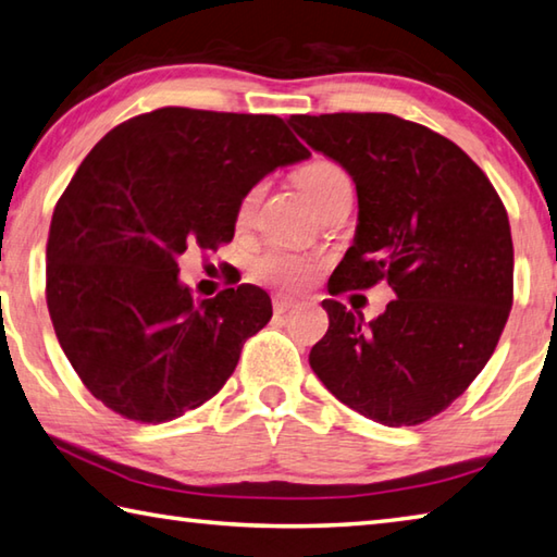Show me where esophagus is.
Masks as SVG:
<instances>
[{"instance_id":"obj_1","label":"esophagus","mask_w":557,"mask_h":557,"mask_svg":"<svg viewBox=\"0 0 557 557\" xmlns=\"http://www.w3.org/2000/svg\"><path fill=\"white\" fill-rule=\"evenodd\" d=\"M297 301L289 299V297H275V301H272V309H275L277 317H282V313H287L289 309H295Z\"/></svg>"}]
</instances>
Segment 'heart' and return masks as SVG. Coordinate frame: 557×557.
Masks as SVG:
<instances>
[{
  "label": "heart",
  "instance_id": "1",
  "mask_svg": "<svg viewBox=\"0 0 557 557\" xmlns=\"http://www.w3.org/2000/svg\"><path fill=\"white\" fill-rule=\"evenodd\" d=\"M338 177H343V170L338 165L329 163V160H317V163H309L305 170H301L297 175V182H299V189L305 191V197L311 201V205H317L323 191L329 189L331 182ZM256 195L258 189H252L244 199L240 216L248 214L252 201H256ZM252 272H256L258 280L272 282V285L301 287L311 277L313 262L305 256H299V252H292L285 248H270L268 252H262L256 262H252Z\"/></svg>",
  "mask_w": 557,
  "mask_h": 557
}]
</instances>
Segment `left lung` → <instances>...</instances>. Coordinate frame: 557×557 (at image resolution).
<instances>
[{
	"mask_svg": "<svg viewBox=\"0 0 557 557\" xmlns=\"http://www.w3.org/2000/svg\"><path fill=\"white\" fill-rule=\"evenodd\" d=\"M356 182L358 228L331 295L387 282L366 323L323 299L309 366L333 397L384 426H417L460 397L497 348L513 301V246L497 189L470 156L394 114L289 116Z\"/></svg>",
	"mask_w": 557,
	"mask_h": 557,
	"instance_id": "left-lung-1",
	"label": "left lung"
}]
</instances>
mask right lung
I'll return each instance as SVG.
<instances>
[{
  "mask_svg": "<svg viewBox=\"0 0 557 557\" xmlns=\"http://www.w3.org/2000/svg\"><path fill=\"white\" fill-rule=\"evenodd\" d=\"M309 156L280 116L187 107L128 119L89 150L50 221L46 301L104 407L163 423L224 387L270 297L238 285L191 299L177 258L228 244L248 191Z\"/></svg>",
  "mask_w": 557,
  "mask_h": 557,
  "instance_id": "1",
  "label": "right lung"
}]
</instances>
